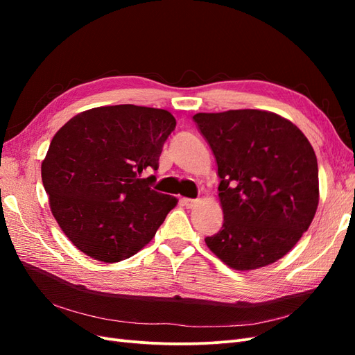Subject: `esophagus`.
I'll use <instances>...</instances> for the list:
<instances>
[{
	"mask_svg": "<svg viewBox=\"0 0 355 355\" xmlns=\"http://www.w3.org/2000/svg\"><path fill=\"white\" fill-rule=\"evenodd\" d=\"M182 206H185L187 209H192L197 204V200H192V198H182L180 200Z\"/></svg>",
	"mask_w": 355,
	"mask_h": 355,
	"instance_id": "1",
	"label": "esophagus"
}]
</instances>
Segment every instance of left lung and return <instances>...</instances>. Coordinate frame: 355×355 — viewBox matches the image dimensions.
<instances>
[{"label": "left lung", "mask_w": 355, "mask_h": 355, "mask_svg": "<svg viewBox=\"0 0 355 355\" xmlns=\"http://www.w3.org/2000/svg\"><path fill=\"white\" fill-rule=\"evenodd\" d=\"M218 163L222 230L209 249L237 271L274 263L293 249L318 206V166L305 135L270 111L194 115Z\"/></svg>", "instance_id": "1"}]
</instances>
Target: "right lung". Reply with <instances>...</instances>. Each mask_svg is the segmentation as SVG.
Wrapping results in <instances>:
<instances>
[{
  "mask_svg": "<svg viewBox=\"0 0 355 355\" xmlns=\"http://www.w3.org/2000/svg\"><path fill=\"white\" fill-rule=\"evenodd\" d=\"M175 127L168 111L136 105L99 106L60 127L41 178L53 216L78 250L115 263L154 239L178 200L142 173L158 168Z\"/></svg>",
  "mask_w": 355,
  "mask_h": 355,
  "instance_id": "add662e5",
  "label": "right lung"
}]
</instances>
